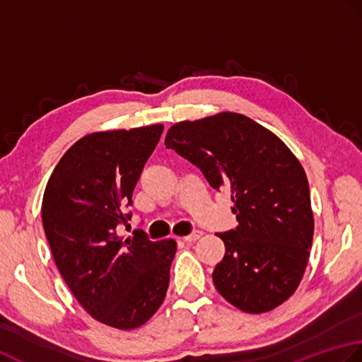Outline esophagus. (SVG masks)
<instances>
[{"label": "esophagus", "instance_id": "esophagus-1", "mask_svg": "<svg viewBox=\"0 0 362 362\" xmlns=\"http://www.w3.org/2000/svg\"><path fill=\"white\" fill-rule=\"evenodd\" d=\"M202 231H194V233H190L189 235H186V238H182L184 239V242H195V240H198V239H200L202 238Z\"/></svg>", "mask_w": 362, "mask_h": 362}]
</instances>
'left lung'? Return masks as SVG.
Instances as JSON below:
<instances>
[{
	"label": "left lung",
	"mask_w": 362,
	"mask_h": 362,
	"mask_svg": "<svg viewBox=\"0 0 362 362\" xmlns=\"http://www.w3.org/2000/svg\"><path fill=\"white\" fill-rule=\"evenodd\" d=\"M164 145L231 192L239 225L218 233L225 256L216 289L243 313L261 314L297 291L313 245L314 217L303 167L274 132L235 112L176 123Z\"/></svg>",
	"instance_id": "obj_1"
}]
</instances>
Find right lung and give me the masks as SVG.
Masks as SVG:
<instances>
[{"label": "right lung", "mask_w": 362, "mask_h": 362, "mask_svg": "<svg viewBox=\"0 0 362 362\" xmlns=\"http://www.w3.org/2000/svg\"><path fill=\"white\" fill-rule=\"evenodd\" d=\"M164 127L93 132L65 151L51 173L42 222L54 262L93 319L119 329L144 325L165 298L176 253L172 239L153 242L131 220L132 192Z\"/></svg>", "instance_id": "add662e5"}]
</instances>
